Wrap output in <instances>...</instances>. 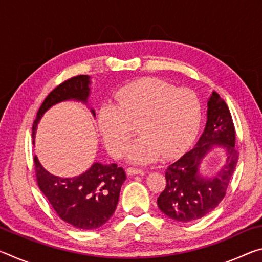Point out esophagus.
Returning <instances> with one entry per match:
<instances>
[{
	"mask_svg": "<svg viewBox=\"0 0 262 262\" xmlns=\"http://www.w3.org/2000/svg\"><path fill=\"white\" fill-rule=\"evenodd\" d=\"M127 174L128 176H135V174H143L144 171L142 168H136V167H128L127 170Z\"/></svg>",
	"mask_w": 262,
	"mask_h": 262,
	"instance_id": "34e87169",
	"label": "esophagus"
}]
</instances>
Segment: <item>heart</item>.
Wrapping results in <instances>:
<instances>
[{
    "label": "heart",
    "instance_id": "obj_1",
    "mask_svg": "<svg viewBox=\"0 0 262 262\" xmlns=\"http://www.w3.org/2000/svg\"><path fill=\"white\" fill-rule=\"evenodd\" d=\"M201 121V103L190 89H177L158 78H142L127 84L115 95V104H104L98 127L104 144L113 157H121L134 136L140 137L128 158L149 163L171 158L188 147Z\"/></svg>",
    "mask_w": 262,
    "mask_h": 262
}]
</instances>
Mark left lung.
<instances>
[{
    "label": "left lung",
    "instance_id": "left-lung-1",
    "mask_svg": "<svg viewBox=\"0 0 262 262\" xmlns=\"http://www.w3.org/2000/svg\"><path fill=\"white\" fill-rule=\"evenodd\" d=\"M234 143L236 130L231 113L220 95L212 92L200 140L190 151L166 168L165 188L157 199L161 211L174 221L192 222L214 210L225 196L237 165L239 152ZM215 145L225 149L226 163L214 179L206 180L198 173V166Z\"/></svg>",
    "mask_w": 262,
    "mask_h": 262
}]
</instances>
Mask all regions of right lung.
<instances>
[{
	"instance_id": "add662e5",
	"label": "right lung",
	"mask_w": 262,
	"mask_h": 262,
	"mask_svg": "<svg viewBox=\"0 0 262 262\" xmlns=\"http://www.w3.org/2000/svg\"><path fill=\"white\" fill-rule=\"evenodd\" d=\"M90 77L78 75L62 82L51 91L37 113L32 126L34 139L38 122L43 113L60 101L75 99L86 103L90 94ZM95 115V111L91 110ZM35 178L39 188L53 209L66 223L79 230H95L107 222L117 208L126 173L117 164L95 163L86 172L74 178H60L46 171L33 158Z\"/></svg>"
}]
</instances>
